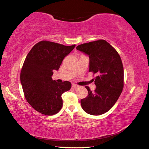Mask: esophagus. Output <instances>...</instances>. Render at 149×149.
Masks as SVG:
<instances>
[{
  "label": "esophagus",
  "mask_w": 149,
  "mask_h": 149,
  "mask_svg": "<svg viewBox=\"0 0 149 149\" xmlns=\"http://www.w3.org/2000/svg\"><path fill=\"white\" fill-rule=\"evenodd\" d=\"M72 87L74 88H77V87H79V86H78V85H77L76 84L73 83V84H72Z\"/></svg>",
  "instance_id": "esophagus-1"
}]
</instances>
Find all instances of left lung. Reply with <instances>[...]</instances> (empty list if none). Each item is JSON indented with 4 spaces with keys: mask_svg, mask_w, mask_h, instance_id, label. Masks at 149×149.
I'll list each match as a JSON object with an SVG mask.
<instances>
[{
    "mask_svg": "<svg viewBox=\"0 0 149 149\" xmlns=\"http://www.w3.org/2000/svg\"><path fill=\"white\" fill-rule=\"evenodd\" d=\"M76 49L88 55L89 71L97 74L93 80L96 89L88 86V96L81 100L82 108L88 114L100 115L111 108L123 88V67L116 50L106 40H99L78 45Z\"/></svg>",
    "mask_w": 149,
    "mask_h": 149,
    "instance_id": "obj_1",
    "label": "left lung"
}]
</instances>
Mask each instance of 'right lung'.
<instances>
[{
	"label": "right lung",
	"instance_id": "right-lung-1",
	"mask_svg": "<svg viewBox=\"0 0 149 149\" xmlns=\"http://www.w3.org/2000/svg\"><path fill=\"white\" fill-rule=\"evenodd\" d=\"M75 47L41 41L27 55L22 68L20 82L26 99L39 113L53 115L61 110V95L70 89L72 84L69 81L57 83L52 80V75Z\"/></svg>",
	"mask_w": 149,
	"mask_h": 149
}]
</instances>
